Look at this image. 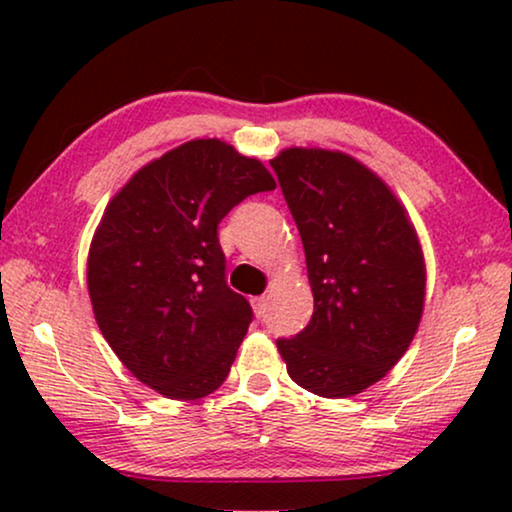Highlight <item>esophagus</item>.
Masks as SVG:
<instances>
[{
  "label": "esophagus",
  "mask_w": 512,
  "mask_h": 512,
  "mask_svg": "<svg viewBox=\"0 0 512 512\" xmlns=\"http://www.w3.org/2000/svg\"><path fill=\"white\" fill-rule=\"evenodd\" d=\"M251 303H254V310H256L258 317H263V314H265V307H268V298H265V296H258V298L251 300Z\"/></svg>",
  "instance_id": "obj_1"
}]
</instances>
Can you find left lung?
Returning a JSON list of instances; mask_svg holds the SVG:
<instances>
[{
  "label": "left lung",
  "mask_w": 512,
  "mask_h": 512,
  "mask_svg": "<svg viewBox=\"0 0 512 512\" xmlns=\"http://www.w3.org/2000/svg\"><path fill=\"white\" fill-rule=\"evenodd\" d=\"M305 249L314 312L277 349L291 380L324 398L361 394L415 338L426 270L389 186L340 151L286 149L270 160Z\"/></svg>",
  "instance_id": "8db88e82"
}]
</instances>
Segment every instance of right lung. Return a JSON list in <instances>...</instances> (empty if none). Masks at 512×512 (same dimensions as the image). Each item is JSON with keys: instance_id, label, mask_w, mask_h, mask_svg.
Wrapping results in <instances>:
<instances>
[{"instance_id": "obj_1", "label": "right lung", "mask_w": 512, "mask_h": 512, "mask_svg": "<svg viewBox=\"0 0 512 512\" xmlns=\"http://www.w3.org/2000/svg\"><path fill=\"white\" fill-rule=\"evenodd\" d=\"M275 179L221 139L144 165L104 209L88 254L97 326L123 366L179 401L223 384L254 319L226 282L219 223Z\"/></svg>"}]
</instances>
